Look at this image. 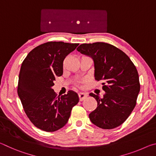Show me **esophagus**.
Returning a JSON list of instances; mask_svg holds the SVG:
<instances>
[{"label":"esophagus","mask_w":156,"mask_h":156,"mask_svg":"<svg viewBox=\"0 0 156 156\" xmlns=\"http://www.w3.org/2000/svg\"><path fill=\"white\" fill-rule=\"evenodd\" d=\"M78 97L79 99H80V101H83V100H84L87 97V94L86 93H79L78 94Z\"/></svg>","instance_id":"obj_1"}]
</instances>
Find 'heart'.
I'll list each match as a JSON object with an SVG mask.
<instances>
[{
	"label": "heart",
	"mask_w": 156,
	"mask_h": 156,
	"mask_svg": "<svg viewBox=\"0 0 156 156\" xmlns=\"http://www.w3.org/2000/svg\"><path fill=\"white\" fill-rule=\"evenodd\" d=\"M77 86H79V84H77Z\"/></svg>",
	"instance_id": "obj_1"
}]
</instances>
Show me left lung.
Wrapping results in <instances>:
<instances>
[{
    "label": "left lung",
    "mask_w": 156,
    "mask_h": 156,
    "mask_svg": "<svg viewBox=\"0 0 156 156\" xmlns=\"http://www.w3.org/2000/svg\"><path fill=\"white\" fill-rule=\"evenodd\" d=\"M77 51L94 59L95 80L103 81L102 89L106 92L103 98L89 94L98 102L89 119L104 129L122 125L135 108L140 89L136 66L125 52L109 43L82 44Z\"/></svg>",
    "instance_id": "8db88e82"
}]
</instances>
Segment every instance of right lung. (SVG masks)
Listing matches in <instances>:
<instances>
[{
    "label": "right lung",
    "mask_w": 156,
    "mask_h": 156,
    "mask_svg": "<svg viewBox=\"0 0 156 156\" xmlns=\"http://www.w3.org/2000/svg\"><path fill=\"white\" fill-rule=\"evenodd\" d=\"M78 44L47 42L31 50L22 63L18 95L28 118L41 130L53 132L63 127L79 102L75 92L57 96L51 88L56 77L62 75L63 60Z\"/></svg>",
    "instance_id": "1"
}]
</instances>
